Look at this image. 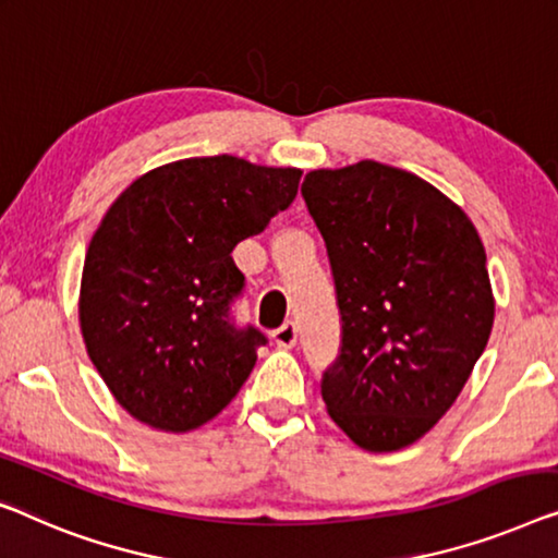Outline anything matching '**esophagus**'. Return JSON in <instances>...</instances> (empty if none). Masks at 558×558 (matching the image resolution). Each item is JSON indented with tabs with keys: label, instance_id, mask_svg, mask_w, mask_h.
<instances>
[{
	"label": "esophagus",
	"instance_id": "1",
	"mask_svg": "<svg viewBox=\"0 0 558 558\" xmlns=\"http://www.w3.org/2000/svg\"><path fill=\"white\" fill-rule=\"evenodd\" d=\"M272 340H276V343L280 345V348H293L295 343H298V328H295V323H282V326L278 328V330H272Z\"/></svg>",
	"mask_w": 558,
	"mask_h": 558
}]
</instances>
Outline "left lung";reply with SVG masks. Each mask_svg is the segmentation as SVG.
Listing matches in <instances>:
<instances>
[{
    "label": "left lung",
    "mask_w": 558,
    "mask_h": 558,
    "mask_svg": "<svg viewBox=\"0 0 558 558\" xmlns=\"http://www.w3.org/2000/svg\"><path fill=\"white\" fill-rule=\"evenodd\" d=\"M301 193L340 311L323 401L355 446L398 451L451 409L492 336L484 243L430 182L376 160L307 172Z\"/></svg>",
    "instance_id": "left-lung-1"
}]
</instances>
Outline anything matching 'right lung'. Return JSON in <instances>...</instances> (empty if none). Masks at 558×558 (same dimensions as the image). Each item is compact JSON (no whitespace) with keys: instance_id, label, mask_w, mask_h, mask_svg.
I'll return each mask as SVG.
<instances>
[{"instance_id":"add662e5","label":"right lung","mask_w":558,"mask_h":558,"mask_svg":"<svg viewBox=\"0 0 558 558\" xmlns=\"http://www.w3.org/2000/svg\"><path fill=\"white\" fill-rule=\"evenodd\" d=\"M301 174L190 157L149 170L107 210L82 268L80 328L132 418L185 434L238 396L268 338L232 320L245 286L232 251L293 203Z\"/></svg>"}]
</instances>
